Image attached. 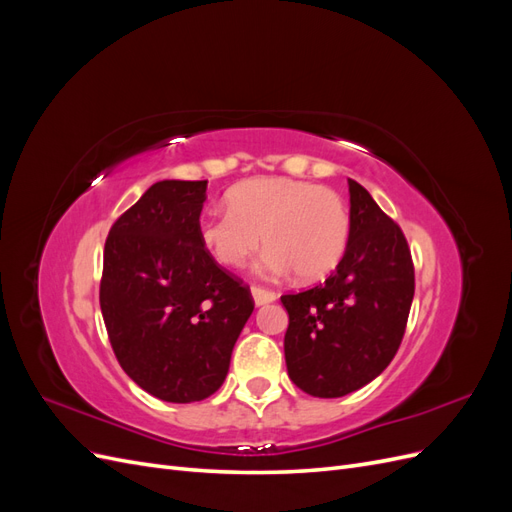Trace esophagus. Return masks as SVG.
I'll use <instances>...</instances> for the list:
<instances>
[{"label":"esophagus","instance_id":"34e87169","mask_svg":"<svg viewBox=\"0 0 512 512\" xmlns=\"http://www.w3.org/2000/svg\"><path fill=\"white\" fill-rule=\"evenodd\" d=\"M252 299H254V305H256V307L267 305V303H273V301H275V292H271V290H267V288L254 286V288H252Z\"/></svg>","mask_w":512,"mask_h":512}]
</instances>
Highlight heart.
<instances>
[{
  "label": "heart",
  "instance_id": "b5f03b06",
  "mask_svg": "<svg viewBox=\"0 0 512 512\" xmlns=\"http://www.w3.org/2000/svg\"><path fill=\"white\" fill-rule=\"evenodd\" d=\"M228 209L207 213L198 237L213 260L239 269L262 245L260 273L318 282L337 269L350 241V213L335 192L288 177H256L235 185Z\"/></svg>",
  "mask_w": 512,
  "mask_h": 512
}]
</instances>
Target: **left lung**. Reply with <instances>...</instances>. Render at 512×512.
Segmentation results:
<instances>
[{"label":"left lung","instance_id":"8db88e82","mask_svg":"<svg viewBox=\"0 0 512 512\" xmlns=\"http://www.w3.org/2000/svg\"><path fill=\"white\" fill-rule=\"evenodd\" d=\"M350 241L324 284L284 294L290 380L312 397H344L378 378L401 344L414 267L401 228L348 179Z\"/></svg>","mask_w":512,"mask_h":512}]
</instances>
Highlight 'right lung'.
Masks as SVG:
<instances>
[{
	"label": "right lung",
	"instance_id": "right-lung-1",
	"mask_svg": "<svg viewBox=\"0 0 512 512\" xmlns=\"http://www.w3.org/2000/svg\"><path fill=\"white\" fill-rule=\"evenodd\" d=\"M207 181L164 179L113 224L100 307L123 371L170 404L207 399L226 380L252 294L200 243Z\"/></svg>",
	"mask_w": 512,
	"mask_h": 512
}]
</instances>
